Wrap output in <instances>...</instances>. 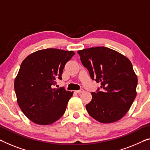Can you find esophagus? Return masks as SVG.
<instances>
[{
    "instance_id": "esophagus-1",
    "label": "esophagus",
    "mask_w": 150,
    "mask_h": 150,
    "mask_svg": "<svg viewBox=\"0 0 150 150\" xmlns=\"http://www.w3.org/2000/svg\"><path fill=\"white\" fill-rule=\"evenodd\" d=\"M76 91V93H81L82 92H83L84 90L83 89H79V90H77V91Z\"/></svg>"
}]
</instances>
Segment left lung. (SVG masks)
Listing matches in <instances>:
<instances>
[{
  "instance_id": "left-lung-1",
  "label": "left lung",
  "mask_w": 150,
  "mask_h": 150,
  "mask_svg": "<svg viewBox=\"0 0 150 150\" xmlns=\"http://www.w3.org/2000/svg\"><path fill=\"white\" fill-rule=\"evenodd\" d=\"M77 53L91 79L101 83L96 92L91 93V101L86 106L89 115L102 123L120 120L128 112L137 94V77L131 61L104 46L83 49Z\"/></svg>"
}]
</instances>
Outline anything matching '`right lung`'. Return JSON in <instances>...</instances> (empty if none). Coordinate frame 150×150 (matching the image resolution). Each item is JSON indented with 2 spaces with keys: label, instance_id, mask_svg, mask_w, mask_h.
Returning <instances> with one entry per match:
<instances>
[{
  "label": "right lung",
  "instance_id": "1",
  "mask_svg": "<svg viewBox=\"0 0 150 150\" xmlns=\"http://www.w3.org/2000/svg\"><path fill=\"white\" fill-rule=\"evenodd\" d=\"M75 52L56 48L40 50L27 57L20 66L14 88L24 115L38 125H50L64 115L73 92L53 89L62 79L64 65Z\"/></svg>",
  "mask_w": 150,
  "mask_h": 150
}]
</instances>
